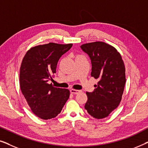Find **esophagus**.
<instances>
[{"label": "esophagus", "instance_id": "34e87169", "mask_svg": "<svg viewBox=\"0 0 148 148\" xmlns=\"http://www.w3.org/2000/svg\"><path fill=\"white\" fill-rule=\"evenodd\" d=\"M70 92L71 94H77L79 93L80 92L79 90H75V89H71V90H70Z\"/></svg>", "mask_w": 148, "mask_h": 148}]
</instances>
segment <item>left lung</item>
<instances>
[{"label":"left lung","instance_id":"left-lung-1","mask_svg":"<svg viewBox=\"0 0 148 148\" xmlns=\"http://www.w3.org/2000/svg\"><path fill=\"white\" fill-rule=\"evenodd\" d=\"M81 48L91 58V75L99 79L94 92H86L85 108L95 119L106 118L122 99L126 82L124 62L116 48L106 42L86 43Z\"/></svg>","mask_w":148,"mask_h":148}]
</instances>
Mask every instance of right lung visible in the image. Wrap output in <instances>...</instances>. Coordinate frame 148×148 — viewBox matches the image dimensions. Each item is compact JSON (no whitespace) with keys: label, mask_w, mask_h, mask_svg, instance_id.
<instances>
[{"label":"right lung","mask_w":148,"mask_h":148,"mask_svg":"<svg viewBox=\"0 0 148 148\" xmlns=\"http://www.w3.org/2000/svg\"><path fill=\"white\" fill-rule=\"evenodd\" d=\"M72 46L54 42L38 45L27 50L22 60L20 88L31 110L43 120L57 116L69 98V90L55 88L48 82L53 80L60 56Z\"/></svg>","instance_id":"1"}]
</instances>
